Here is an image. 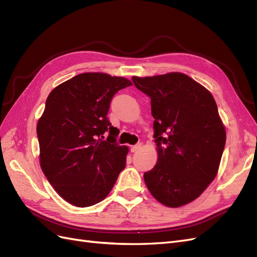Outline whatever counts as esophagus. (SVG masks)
Here are the masks:
<instances>
[{
	"label": "esophagus",
	"mask_w": 257,
	"mask_h": 257,
	"mask_svg": "<svg viewBox=\"0 0 257 257\" xmlns=\"http://www.w3.org/2000/svg\"><path fill=\"white\" fill-rule=\"evenodd\" d=\"M141 148H142V144L138 143V144H136V145L131 147V151H132V152H136V151H138L139 149H141Z\"/></svg>",
	"instance_id": "1"
}]
</instances>
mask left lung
<instances>
[{"label": "left lung", "mask_w": 257, "mask_h": 257, "mask_svg": "<svg viewBox=\"0 0 257 257\" xmlns=\"http://www.w3.org/2000/svg\"><path fill=\"white\" fill-rule=\"evenodd\" d=\"M151 98L154 142L159 159L144 174L147 188L167 207L196 199L212 182L224 151L226 133L213 96L181 73L132 77Z\"/></svg>", "instance_id": "obj_1"}]
</instances>
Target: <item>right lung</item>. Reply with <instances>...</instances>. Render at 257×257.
I'll return each mask as SVG.
<instances>
[{
	"label": "right lung",
	"mask_w": 257,
	"mask_h": 257,
	"mask_svg": "<svg viewBox=\"0 0 257 257\" xmlns=\"http://www.w3.org/2000/svg\"><path fill=\"white\" fill-rule=\"evenodd\" d=\"M130 85L123 77L83 73L48 95L36 128L41 167L67 203H99L125 168L128 148L116 143L119 130L107 113L115 93Z\"/></svg>",
	"instance_id": "right-lung-1"
}]
</instances>
